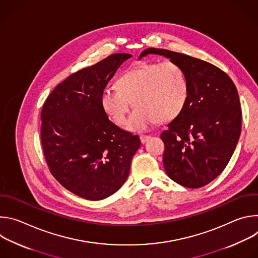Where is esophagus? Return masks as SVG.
I'll use <instances>...</instances> for the list:
<instances>
[{"instance_id":"34e87169","label":"esophagus","mask_w":258,"mask_h":258,"mask_svg":"<svg viewBox=\"0 0 258 258\" xmlns=\"http://www.w3.org/2000/svg\"><path fill=\"white\" fill-rule=\"evenodd\" d=\"M150 139V136H146V135H143L140 137V140H141V143H146L147 141H148Z\"/></svg>"}]
</instances>
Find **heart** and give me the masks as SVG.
<instances>
[{"mask_svg":"<svg viewBox=\"0 0 258 258\" xmlns=\"http://www.w3.org/2000/svg\"><path fill=\"white\" fill-rule=\"evenodd\" d=\"M116 89H106L100 104L106 115L123 125L131 103L136 107L126 128L139 133L156 122L176 118L186 107L188 82L182 68L173 61L149 63L134 68L116 81Z\"/></svg>","mask_w":258,"mask_h":258,"instance_id":"heart-1","label":"heart"}]
</instances>
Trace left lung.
Listing matches in <instances>:
<instances>
[{"mask_svg": "<svg viewBox=\"0 0 258 258\" xmlns=\"http://www.w3.org/2000/svg\"><path fill=\"white\" fill-rule=\"evenodd\" d=\"M155 54L177 63L188 82L182 112L161 134L167 175L179 185L197 189L217 177L228 165L241 135L238 91L218 67L164 49L149 48L140 58Z\"/></svg>", "mask_w": 258, "mask_h": 258, "instance_id": "8db88e82", "label": "left lung"}]
</instances>
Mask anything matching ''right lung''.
Returning <instances> with one entry per match:
<instances>
[{"label": "right lung", "instance_id": "1", "mask_svg": "<svg viewBox=\"0 0 258 258\" xmlns=\"http://www.w3.org/2000/svg\"><path fill=\"white\" fill-rule=\"evenodd\" d=\"M131 57L113 54L73 73L52 91L42 110L41 138L50 171L87 200L105 199L122 187L141 146L139 136L110 121L100 104L108 82Z\"/></svg>", "mask_w": 258, "mask_h": 258}]
</instances>
